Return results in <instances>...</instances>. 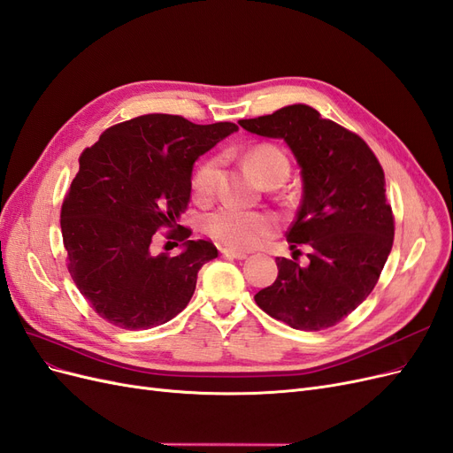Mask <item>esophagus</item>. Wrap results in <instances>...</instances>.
<instances>
[{
    "mask_svg": "<svg viewBox=\"0 0 453 453\" xmlns=\"http://www.w3.org/2000/svg\"><path fill=\"white\" fill-rule=\"evenodd\" d=\"M221 253H223L225 257H228V258H236V260H243V258H248V253H243V251H236V250H228V248H223V250H221Z\"/></svg>",
    "mask_w": 453,
    "mask_h": 453,
    "instance_id": "esophagus-1",
    "label": "esophagus"
}]
</instances>
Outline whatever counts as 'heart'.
<instances>
[{
  "label": "heart",
  "instance_id": "obj_1",
  "mask_svg": "<svg viewBox=\"0 0 453 453\" xmlns=\"http://www.w3.org/2000/svg\"><path fill=\"white\" fill-rule=\"evenodd\" d=\"M253 172L268 187H280L291 172V162L283 150L273 143H257L245 153ZM219 180V160H203L195 170L190 188L198 200H208L215 195ZM203 230L210 238L226 245L228 250L248 251L258 248L276 234L278 219L266 211H245L238 208H219L203 219Z\"/></svg>",
  "mask_w": 453,
  "mask_h": 453
}]
</instances>
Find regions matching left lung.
I'll return each mask as SVG.
<instances>
[{
    "mask_svg": "<svg viewBox=\"0 0 453 453\" xmlns=\"http://www.w3.org/2000/svg\"><path fill=\"white\" fill-rule=\"evenodd\" d=\"M240 125L285 140L304 180L303 203L287 230L295 260L276 258L278 278L255 303L298 331L334 326L372 293L393 248L395 217L381 164L361 135L310 105H287ZM303 247L309 260L298 265Z\"/></svg>",
    "mask_w": 453,
    "mask_h": 453,
    "instance_id": "obj_1",
    "label": "left lung"
}]
</instances>
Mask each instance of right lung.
<instances>
[{
  "label": "right lung",
  "mask_w": 453,
  "mask_h": 453,
  "mask_svg": "<svg viewBox=\"0 0 453 453\" xmlns=\"http://www.w3.org/2000/svg\"><path fill=\"white\" fill-rule=\"evenodd\" d=\"M236 130L234 122L195 125L149 113L107 128L81 153L60 228L70 276L102 319L142 331L185 310L198 270L219 255L211 242L188 240L193 230L177 225L190 202L193 164ZM158 229L186 250L153 256Z\"/></svg>",
  "instance_id": "add662e5"
}]
</instances>
